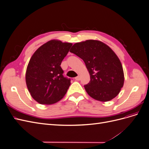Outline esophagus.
<instances>
[{"mask_svg":"<svg viewBox=\"0 0 149 149\" xmlns=\"http://www.w3.org/2000/svg\"><path fill=\"white\" fill-rule=\"evenodd\" d=\"M75 79H76V81H79V80H80V76H76V77L75 78Z\"/></svg>","mask_w":149,"mask_h":149,"instance_id":"1","label":"esophagus"}]
</instances>
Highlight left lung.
<instances>
[{
  "label": "left lung",
  "instance_id": "obj_1",
  "mask_svg": "<svg viewBox=\"0 0 149 149\" xmlns=\"http://www.w3.org/2000/svg\"><path fill=\"white\" fill-rule=\"evenodd\" d=\"M70 52L84 61L90 75L84 85L86 91L97 101H109L118 96L123 87V66L116 53L98 40H88L74 44Z\"/></svg>",
  "mask_w": 149,
  "mask_h": 149
}]
</instances>
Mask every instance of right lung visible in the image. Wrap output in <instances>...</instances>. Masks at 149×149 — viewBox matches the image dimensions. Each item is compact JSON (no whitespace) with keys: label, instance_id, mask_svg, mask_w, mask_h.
Listing matches in <instances>:
<instances>
[{"label":"right lung","instance_id":"1","mask_svg":"<svg viewBox=\"0 0 149 149\" xmlns=\"http://www.w3.org/2000/svg\"><path fill=\"white\" fill-rule=\"evenodd\" d=\"M72 46L52 40L38 48L26 68V86L34 100L41 104H52L63 97L71 79L63 76L60 65Z\"/></svg>","mask_w":149,"mask_h":149}]
</instances>
